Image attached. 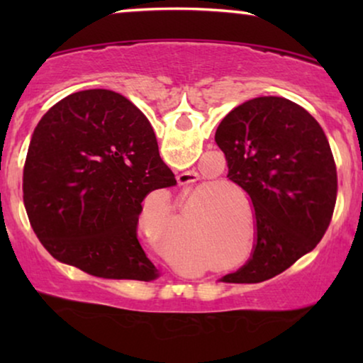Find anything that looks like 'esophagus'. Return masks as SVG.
I'll return each mask as SVG.
<instances>
[{
	"mask_svg": "<svg viewBox=\"0 0 363 363\" xmlns=\"http://www.w3.org/2000/svg\"><path fill=\"white\" fill-rule=\"evenodd\" d=\"M195 173H191V172H185V173H182V175H178V183H180V185H188V183H191V182H195Z\"/></svg>",
	"mask_w": 363,
	"mask_h": 363,
	"instance_id": "obj_1",
	"label": "esophagus"
}]
</instances>
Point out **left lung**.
<instances>
[{
    "label": "left lung",
    "mask_w": 363,
    "mask_h": 363,
    "mask_svg": "<svg viewBox=\"0 0 363 363\" xmlns=\"http://www.w3.org/2000/svg\"><path fill=\"white\" fill-rule=\"evenodd\" d=\"M215 140L228 178L251 198L256 246L223 282L271 279L319 245L334 215L337 168L329 140L309 112L284 97H256L233 108Z\"/></svg>",
    "instance_id": "obj_1"
}]
</instances>
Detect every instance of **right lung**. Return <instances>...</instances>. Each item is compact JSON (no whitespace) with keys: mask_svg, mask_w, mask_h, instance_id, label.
I'll return each instance as SVG.
<instances>
[{"mask_svg":"<svg viewBox=\"0 0 363 363\" xmlns=\"http://www.w3.org/2000/svg\"><path fill=\"white\" fill-rule=\"evenodd\" d=\"M177 185L147 117L121 94H71L29 142L23 200L34 233L64 264L106 279L152 281L137 238L142 201Z\"/></svg>","mask_w":363,"mask_h":363,"instance_id":"1","label":"right lung"}]
</instances>
